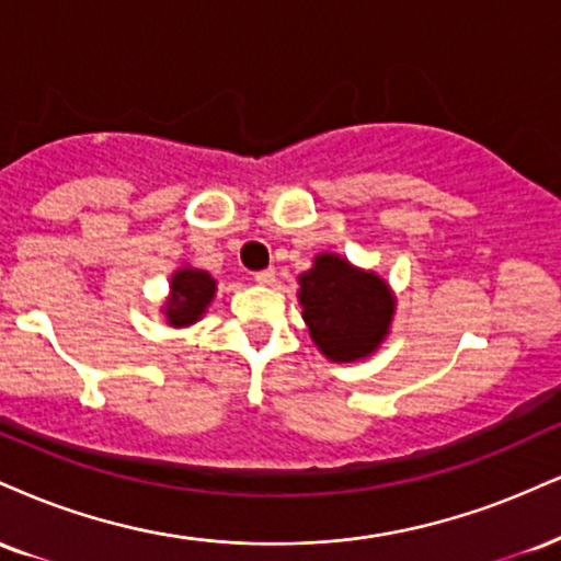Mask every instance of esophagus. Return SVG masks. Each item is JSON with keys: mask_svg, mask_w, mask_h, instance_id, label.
Wrapping results in <instances>:
<instances>
[{"mask_svg": "<svg viewBox=\"0 0 561 561\" xmlns=\"http://www.w3.org/2000/svg\"><path fill=\"white\" fill-rule=\"evenodd\" d=\"M253 279L259 282V285H272V282L276 279V272L274 268H263V272H255Z\"/></svg>", "mask_w": 561, "mask_h": 561, "instance_id": "obj_1", "label": "esophagus"}]
</instances>
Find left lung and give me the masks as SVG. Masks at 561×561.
Listing matches in <instances>:
<instances>
[{
  "label": "left lung",
  "instance_id": "obj_1",
  "mask_svg": "<svg viewBox=\"0 0 561 561\" xmlns=\"http://www.w3.org/2000/svg\"><path fill=\"white\" fill-rule=\"evenodd\" d=\"M298 282L310 340L329 360L353 363L379 350L394 316V295L379 274L319 253Z\"/></svg>",
  "mask_w": 561,
  "mask_h": 561
}]
</instances>
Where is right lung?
<instances>
[{
	"instance_id": "obj_1",
	"label": "right lung",
	"mask_w": 561,
	"mask_h": 561,
	"mask_svg": "<svg viewBox=\"0 0 561 561\" xmlns=\"http://www.w3.org/2000/svg\"><path fill=\"white\" fill-rule=\"evenodd\" d=\"M216 279L204 268L182 266L172 274L170 298H167L161 313L167 316V323L174 329L191 327L206 313L208 302L214 300Z\"/></svg>"
}]
</instances>
